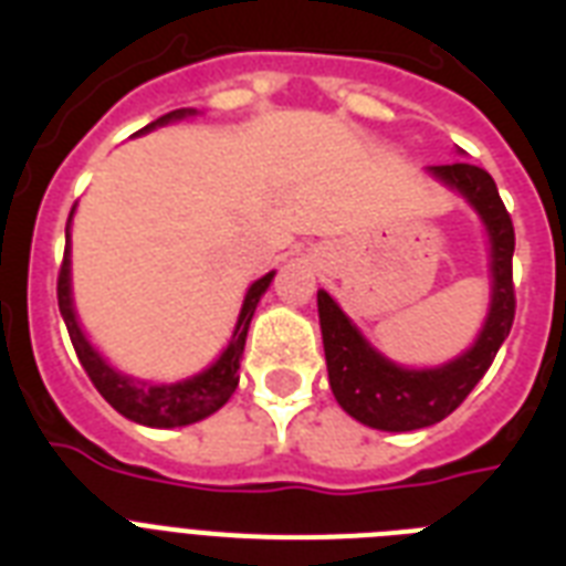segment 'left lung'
<instances>
[{"label": "left lung", "instance_id": "left-lung-1", "mask_svg": "<svg viewBox=\"0 0 566 566\" xmlns=\"http://www.w3.org/2000/svg\"><path fill=\"white\" fill-rule=\"evenodd\" d=\"M431 172L461 190L475 205L491 234V314L473 349L438 370H405L367 346L358 328L346 319L344 311L337 308L326 291L317 293L332 394L349 417L381 431L426 429L455 411L493 364L517 311L514 266H511L514 222L500 199L496 181L488 170L464 161L440 164L431 167Z\"/></svg>", "mask_w": 566, "mask_h": 566}]
</instances>
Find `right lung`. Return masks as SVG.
<instances>
[{
  "mask_svg": "<svg viewBox=\"0 0 566 566\" xmlns=\"http://www.w3.org/2000/svg\"><path fill=\"white\" fill-rule=\"evenodd\" d=\"M185 114H193V111H172V114H164L161 119H155L140 132H149L155 126H164L176 117H185ZM73 217V211H70ZM273 282V273H266L264 279H258L252 287H249L247 300H243V308H240L238 326H234V337L231 344L226 346V353L217 358V364H211L208 370L199 373V376L188 378V381H179V385H144V381H135V378L119 376L117 370H111L108 364L102 361L99 353L87 344V337L82 335V328L75 323L73 314V300H70V234H66V249L64 261H61V270H57V308H61V317L66 323V332H70V340H73V349L82 361L84 373L91 376L93 387L105 396V402L119 411L128 420L140 422V426H153V429H172V426H188V422L205 420L208 413L220 411L222 405L229 402L234 387H238L240 378V355H243V344H247L249 323H252V314H255V305L261 300V293L270 287Z\"/></svg>",
  "mask_w": 566,
  "mask_h": 566,
  "instance_id": "obj_1",
  "label": "right lung"
}]
</instances>
